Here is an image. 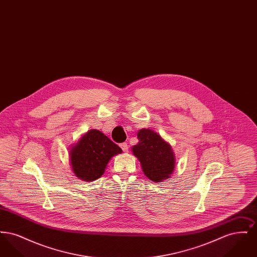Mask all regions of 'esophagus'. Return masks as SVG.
<instances>
[{"label":"esophagus","instance_id":"esophagus-1","mask_svg":"<svg viewBox=\"0 0 257 257\" xmlns=\"http://www.w3.org/2000/svg\"><path fill=\"white\" fill-rule=\"evenodd\" d=\"M120 147H121V149L123 150V152H128V150H129V147H128V145L126 144V143H123L120 145Z\"/></svg>","mask_w":257,"mask_h":257}]
</instances>
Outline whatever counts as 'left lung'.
<instances>
[{"mask_svg": "<svg viewBox=\"0 0 257 257\" xmlns=\"http://www.w3.org/2000/svg\"><path fill=\"white\" fill-rule=\"evenodd\" d=\"M137 136L139 143L132 147V152L141 162L144 173L154 182L170 178L175 168L171 145L150 129H141Z\"/></svg>", "mask_w": 257, "mask_h": 257, "instance_id": "obj_1", "label": "left lung"}]
</instances>
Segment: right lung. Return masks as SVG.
<instances>
[{"mask_svg": "<svg viewBox=\"0 0 257 257\" xmlns=\"http://www.w3.org/2000/svg\"><path fill=\"white\" fill-rule=\"evenodd\" d=\"M122 152L102 132L91 129L70 150V164L75 175L84 181H94L105 172L111 157Z\"/></svg>", "mask_w": 257, "mask_h": 257, "instance_id": "right-lung-1", "label": "right lung"}]
</instances>
